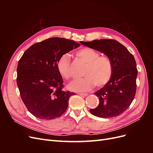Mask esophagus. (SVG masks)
Returning a JSON list of instances; mask_svg holds the SVG:
<instances>
[{"label": "esophagus", "instance_id": "obj_1", "mask_svg": "<svg viewBox=\"0 0 153 153\" xmlns=\"http://www.w3.org/2000/svg\"><path fill=\"white\" fill-rule=\"evenodd\" d=\"M78 95L82 96H87V94H86V93H78Z\"/></svg>", "mask_w": 153, "mask_h": 153}]
</instances>
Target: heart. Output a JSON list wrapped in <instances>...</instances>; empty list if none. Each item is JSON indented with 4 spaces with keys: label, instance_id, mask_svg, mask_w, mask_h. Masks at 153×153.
<instances>
[{
    "label": "heart",
    "instance_id": "heart-1",
    "mask_svg": "<svg viewBox=\"0 0 153 153\" xmlns=\"http://www.w3.org/2000/svg\"><path fill=\"white\" fill-rule=\"evenodd\" d=\"M76 55L86 64L83 75L84 78L74 80L68 86L69 90L74 92H87L95 85L103 87L110 81L112 76L113 66L109 57L100 55L94 49L85 47L76 52ZM57 71L64 79L71 78L72 71L69 54L64 53L60 56L57 61Z\"/></svg>",
    "mask_w": 153,
    "mask_h": 153
}]
</instances>
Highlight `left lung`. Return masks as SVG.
Segmentation results:
<instances>
[{
  "label": "left lung",
  "instance_id": "1",
  "mask_svg": "<svg viewBox=\"0 0 153 153\" xmlns=\"http://www.w3.org/2000/svg\"><path fill=\"white\" fill-rule=\"evenodd\" d=\"M81 44L103 53L112 63L113 73L110 81L94 94L100 103L90 112L101 118L119 116L126 111L135 98L138 74L135 59L128 49L114 39H96Z\"/></svg>",
  "mask_w": 153,
  "mask_h": 153
}]
</instances>
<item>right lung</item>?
Returning a JSON list of instances; mask_svg holds the SVG:
<instances>
[{"instance_id": "right-lung-1", "label": "right lung", "mask_w": 153, "mask_h": 153, "mask_svg": "<svg viewBox=\"0 0 153 153\" xmlns=\"http://www.w3.org/2000/svg\"><path fill=\"white\" fill-rule=\"evenodd\" d=\"M79 46L73 40L52 38L32 45L23 54L17 66L16 83L23 102L34 116L50 120L67 110L75 92L62 90L57 61Z\"/></svg>"}]
</instances>
